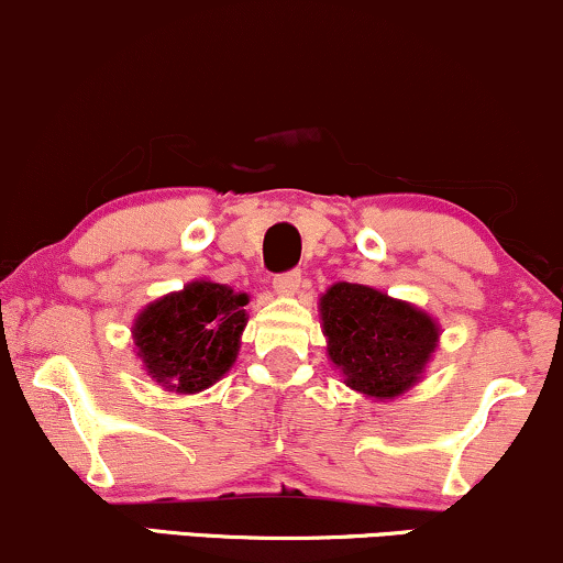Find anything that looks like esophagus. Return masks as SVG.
<instances>
[{"label":"esophagus","mask_w":563,"mask_h":563,"mask_svg":"<svg viewBox=\"0 0 563 563\" xmlns=\"http://www.w3.org/2000/svg\"><path fill=\"white\" fill-rule=\"evenodd\" d=\"M302 282V271L300 268H292V271H284L274 279V289L279 295H295L297 287H300Z\"/></svg>","instance_id":"34e87169"}]
</instances>
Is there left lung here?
<instances>
[{
    "mask_svg": "<svg viewBox=\"0 0 563 563\" xmlns=\"http://www.w3.org/2000/svg\"><path fill=\"white\" fill-rule=\"evenodd\" d=\"M321 318L346 386L376 399L405 394L439 342L433 318L363 284H334L321 297Z\"/></svg>",
    "mask_w": 563,
    "mask_h": 563,
    "instance_id": "left-lung-1",
    "label": "left lung"
}]
</instances>
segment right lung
Here are the masks:
<instances>
[{"instance_id":"1","label":"right lung","mask_w":563,"mask_h":563,"mask_svg":"<svg viewBox=\"0 0 563 563\" xmlns=\"http://www.w3.org/2000/svg\"><path fill=\"white\" fill-rule=\"evenodd\" d=\"M245 305L247 295L213 282H192L148 305L133 329L148 376L179 394L217 384L238 357Z\"/></svg>"}]
</instances>
